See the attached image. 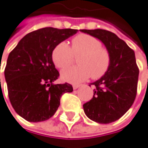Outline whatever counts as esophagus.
<instances>
[{
    "label": "esophagus",
    "mask_w": 148,
    "mask_h": 148,
    "mask_svg": "<svg viewBox=\"0 0 148 148\" xmlns=\"http://www.w3.org/2000/svg\"><path fill=\"white\" fill-rule=\"evenodd\" d=\"M72 86H73V89H74V90H76V89H77L80 86H79V85H76V84H75V85H73Z\"/></svg>",
    "instance_id": "34e87169"
}]
</instances>
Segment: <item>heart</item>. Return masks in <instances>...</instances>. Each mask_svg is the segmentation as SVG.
<instances>
[{
    "instance_id": "obj_1",
    "label": "heart",
    "mask_w": 148,
    "mask_h": 148,
    "mask_svg": "<svg viewBox=\"0 0 148 148\" xmlns=\"http://www.w3.org/2000/svg\"><path fill=\"white\" fill-rule=\"evenodd\" d=\"M79 55L75 67L62 71L61 77L69 83H80L90 76L93 79L103 77L110 65L108 51L101 47V42L88 34H79L72 39L71 49L65 41L58 43L52 51V60L59 69L70 66L73 55Z\"/></svg>"
}]
</instances>
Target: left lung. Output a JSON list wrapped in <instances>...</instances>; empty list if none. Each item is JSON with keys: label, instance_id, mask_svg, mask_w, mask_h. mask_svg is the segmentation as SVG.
Masks as SVG:
<instances>
[{"label": "left lung", "instance_id": "obj_1", "mask_svg": "<svg viewBox=\"0 0 148 148\" xmlns=\"http://www.w3.org/2000/svg\"><path fill=\"white\" fill-rule=\"evenodd\" d=\"M100 40L110 55L107 73L91 85L95 86L93 96L83 105L85 114L99 123L118 120L132 107L137 93L138 69L134 51L123 40L102 29L80 30Z\"/></svg>", "mask_w": 148, "mask_h": 148}]
</instances>
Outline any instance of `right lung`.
<instances>
[{
    "mask_svg": "<svg viewBox=\"0 0 148 148\" xmlns=\"http://www.w3.org/2000/svg\"><path fill=\"white\" fill-rule=\"evenodd\" d=\"M77 32L75 29H39L26 34L9 55L4 71L9 98L15 111L25 120L37 123L52 117L62 95L73 91L70 84H54L59 72L52 51Z\"/></svg>",
    "mask_w": 148,
    "mask_h": 148,
    "instance_id": "1",
    "label": "right lung"
}]
</instances>
